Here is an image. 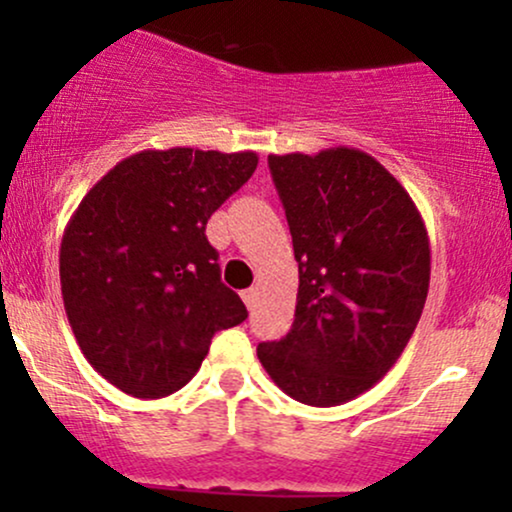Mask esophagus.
Returning a JSON list of instances; mask_svg holds the SVG:
<instances>
[{
    "instance_id": "esophagus-1",
    "label": "esophagus",
    "mask_w": 512,
    "mask_h": 512,
    "mask_svg": "<svg viewBox=\"0 0 512 512\" xmlns=\"http://www.w3.org/2000/svg\"><path fill=\"white\" fill-rule=\"evenodd\" d=\"M243 301H245V305H248L250 310L255 308V301H257V289H255V286H252V289H245L243 291Z\"/></svg>"
}]
</instances>
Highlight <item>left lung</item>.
I'll list each match as a JSON object with an SVG mask.
<instances>
[{
    "instance_id": "left-lung-1",
    "label": "left lung",
    "mask_w": 512,
    "mask_h": 512,
    "mask_svg": "<svg viewBox=\"0 0 512 512\" xmlns=\"http://www.w3.org/2000/svg\"><path fill=\"white\" fill-rule=\"evenodd\" d=\"M298 262L296 320L257 358L286 395L337 407L397 363L424 313L431 248L409 192L366 151L272 154Z\"/></svg>"
}]
</instances>
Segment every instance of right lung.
I'll use <instances>...</instances> for the list:
<instances>
[{
  "mask_svg": "<svg viewBox=\"0 0 512 512\" xmlns=\"http://www.w3.org/2000/svg\"><path fill=\"white\" fill-rule=\"evenodd\" d=\"M255 168V151L146 149L110 168L69 219L64 310L86 361L127 395L178 392L211 337L248 317L204 231Z\"/></svg>",
  "mask_w": 512,
  "mask_h": 512,
  "instance_id": "add662e5",
  "label": "right lung"
}]
</instances>
